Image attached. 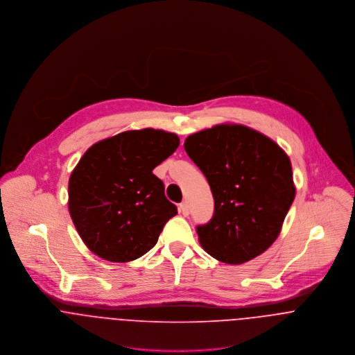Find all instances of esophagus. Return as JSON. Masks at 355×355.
<instances>
[{"label": "esophagus", "mask_w": 355, "mask_h": 355, "mask_svg": "<svg viewBox=\"0 0 355 355\" xmlns=\"http://www.w3.org/2000/svg\"><path fill=\"white\" fill-rule=\"evenodd\" d=\"M180 212L184 215V216H188L189 215V204L187 201L181 202L180 204Z\"/></svg>", "instance_id": "esophagus-1"}]
</instances>
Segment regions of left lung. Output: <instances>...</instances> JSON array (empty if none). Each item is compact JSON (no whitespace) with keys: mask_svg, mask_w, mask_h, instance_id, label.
Returning <instances> with one entry per match:
<instances>
[{"mask_svg":"<svg viewBox=\"0 0 355 355\" xmlns=\"http://www.w3.org/2000/svg\"><path fill=\"white\" fill-rule=\"evenodd\" d=\"M184 147L205 175L215 200L211 220L196 227L201 246L226 264H242L266 252L295 197L284 151L242 125L197 132Z\"/></svg>","mask_w":355,"mask_h":355,"instance_id":"obj_1","label":"left lung"}]
</instances>
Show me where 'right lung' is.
<instances>
[{
    "mask_svg": "<svg viewBox=\"0 0 355 355\" xmlns=\"http://www.w3.org/2000/svg\"><path fill=\"white\" fill-rule=\"evenodd\" d=\"M178 146L177 135L147 128L87 150L69 178V214L91 252L126 263L155 246L177 207L153 170Z\"/></svg>",
    "mask_w": 355,
    "mask_h": 355,
    "instance_id": "obj_1",
    "label": "right lung"
}]
</instances>
